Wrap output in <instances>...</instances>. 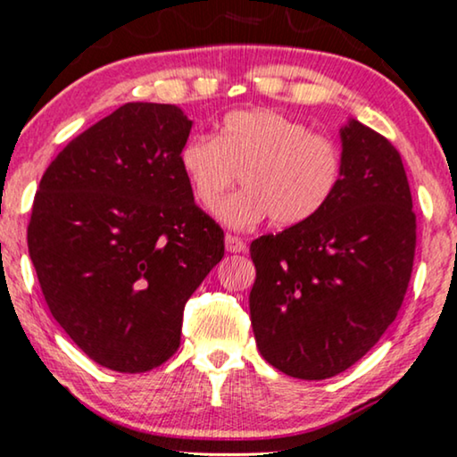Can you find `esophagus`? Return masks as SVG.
Returning <instances> with one entry per match:
<instances>
[{"label": "esophagus", "mask_w": 457, "mask_h": 457, "mask_svg": "<svg viewBox=\"0 0 457 457\" xmlns=\"http://www.w3.org/2000/svg\"><path fill=\"white\" fill-rule=\"evenodd\" d=\"M224 245H227L228 253H243V251H247V245L243 243L241 237H235V235L224 237Z\"/></svg>", "instance_id": "esophagus-1"}]
</instances>
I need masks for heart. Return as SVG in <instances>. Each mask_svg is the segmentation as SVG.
I'll use <instances>...</instances> for the list:
<instances>
[{"label":"heart","instance_id":"heart-1","mask_svg":"<svg viewBox=\"0 0 457 457\" xmlns=\"http://www.w3.org/2000/svg\"><path fill=\"white\" fill-rule=\"evenodd\" d=\"M179 164L204 210L222 202L239 173L243 189L218 210L230 228H249L268 216L276 227H299L336 195L344 158L336 140L303 121L251 109L224 117L216 137H189Z\"/></svg>","mask_w":457,"mask_h":457}]
</instances>
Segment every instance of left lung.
<instances>
[{
	"label": "left lung",
	"instance_id": "1",
	"mask_svg": "<svg viewBox=\"0 0 457 457\" xmlns=\"http://www.w3.org/2000/svg\"><path fill=\"white\" fill-rule=\"evenodd\" d=\"M342 181L309 222L251 243L249 313L278 371L328 379L371 350L404 301L416 216L400 152L356 119L340 129Z\"/></svg>",
	"mask_w": 457,
	"mask_h": 457
}]
</instances>
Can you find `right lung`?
Listing matches in <instances>:
<instances>
[{"label":"right lung","mask_w":457,"mask_h":457,"mask_svg":"<svg viewBox=\"0 0 457 457\" xmlns=\"http://www.w3.org/2000/svg\"><path fill=\"white\" fill-rule=\"evenodd\" d=\"M191 121L128 103L45 170L29 253L51 315L98 365L150 371L177 353L185 303L224 255L179 164Z\"/></svg>","instance_id":"obj_1"}]
</instances>
